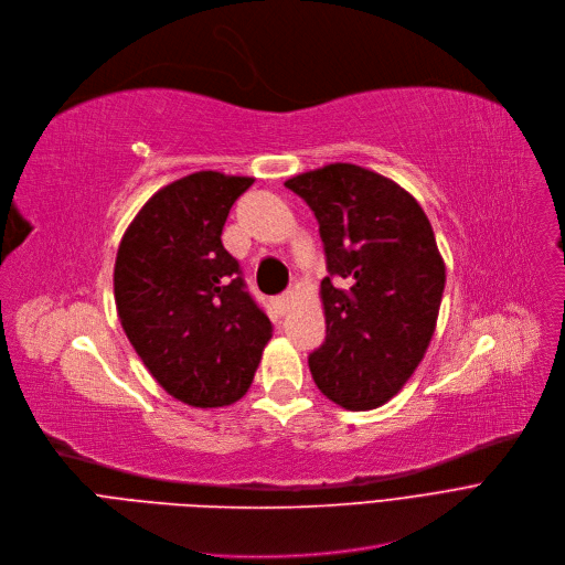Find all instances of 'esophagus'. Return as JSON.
Masks as SVG:
<instances>
[{
    "instance_id": "obj_1",
    "label": "esophagus",
    "mask_w": 565,
    "mask_h": 565,
    "mask_svg": "<svg viewBox=\"0 0 565 565\" xmlns=\"http://www.w3.org/2000/svg\"><path fill=\"white\" fill-rule=\"evenodd\" d=\"M289 306H291V291H285L276 299V308H278L280 315H285L289 310Z\"/></svg>"
}]
</instances>
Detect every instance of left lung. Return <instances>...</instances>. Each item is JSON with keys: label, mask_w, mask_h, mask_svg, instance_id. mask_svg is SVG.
<instances>
[{"label": "left lung", "mask_w": 565, "mask_h": 565, "mask_svg": "<svg viewBox=\"0 0 565 565\" xmlns=\"http://www.w3.org/2000/svg\"><path fill=\"white\" fill-rule=\"evenodd\" d=\"M315 213L327 271V338L308 356L319 391L347 409L391 399L425 356L446 285L433 225L391 179L335 163L285 181Z\"/></svg>", "instance_id": "left-lung-1"}]
</instances>
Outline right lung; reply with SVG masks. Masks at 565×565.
Instances as JSON below:
<instances>
[{"instance_id": "right-lung-1", "label": "right lung", "mask_w": 565, "mask_h": 565, "mask_svg": "<svg viewBox=\"0 0 565 565\" xmlns=\"http://www.w3.org/2000/svg\"><path fill=\"white\" fill-rule=\"evenodd\" d=\"M248 177L188 174L126 230L115 264L121 327L153 380L193 407H223L255 377L271 321L223 241Z\"/></svg>"}]
</instances>
